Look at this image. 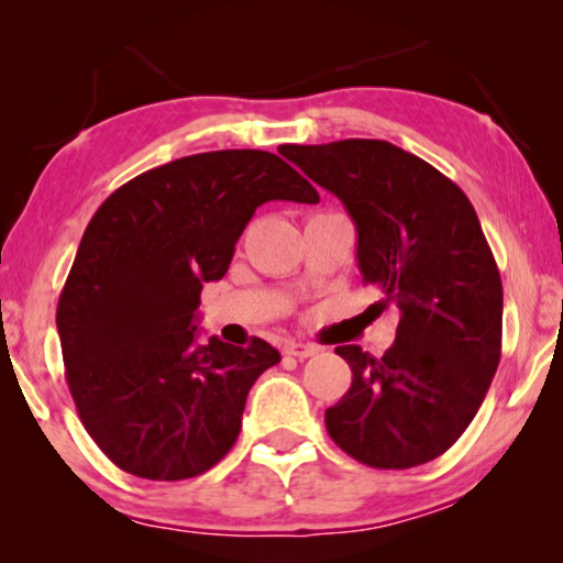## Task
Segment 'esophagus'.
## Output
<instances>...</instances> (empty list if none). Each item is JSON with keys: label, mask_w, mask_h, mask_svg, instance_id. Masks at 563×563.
I'll list each match as a JSON object with an SVG mask.
<instances>
[{"label": "esophagus", "mask_w": 563, "mask_h": 563, "mask_svg": "<svg viewBox=\"0 0 563 563\" xmlns=\"http://www.w3.org/2000/svg\"><path fill=\"white\" fill-rule=\"evenodd\" d=\"M318 351H320L318 345H310V343H287V345H284V356H295L299 361L314 356Z\"/></svg>", "instance_id": "esophagus-1"}]
</instances>
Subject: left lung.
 I'll return each mask as SVG.
<instances>
[{"label":"left lung","instance_id":"1","mask_svg":"<svg viewBox=\"0 0 563 563\" xmlns=\"http://www.w3.org/2000/svg\"><path fill=\"white\" fill-rule=\"evenodd\" d=\"M279 151L345 205L364 284L399 310L382 358L335 349L353 382L325 410L328 433L366 466L428 464L474 420L503 353V282L479 218L449 176L387 141Z\"/></svg>","mask_w":563,"mask_h":563}]
</instances>
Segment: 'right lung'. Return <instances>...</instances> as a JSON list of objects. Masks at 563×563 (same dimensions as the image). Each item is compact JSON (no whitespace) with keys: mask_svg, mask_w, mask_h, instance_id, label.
<instances>
[{"mask_svg":"<svg viewBox=\"0 0 563 563\" xmlns=\"http://www.w3.org/2000/svg\"><path fill=\"white\" fill-rule=\"evenodd\" d=\"M272 199L320 197L268 151L197 153L122 184L84 230L56 325L76 412L122 472L191 479L238 441L253 382L282 356L261 338L197 345L195 320Z\"/></svg>","mask_w":563,"mask_h":563,"instance_id":"1","label":"right lung"}]
</instances>
